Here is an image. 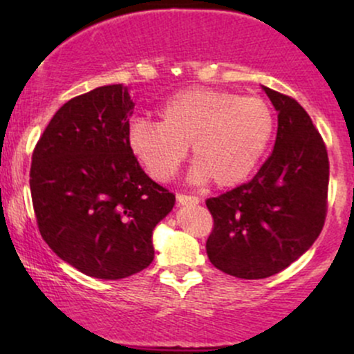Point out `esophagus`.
I'll list each match as a JSON object with an SVG mask.
<instances>
[{
	"label": "esophagus",
	"mask_w": 354,
	"mask_h": 354,
	"mask_svg": "<svg viewBox=\"0 0 354 354\" xmlns=\"http://www.w3.org/2000/svg\"><path fill=\"white\" fill-rule=\"evenodd\" d=\"M176 201H178V205H198V203H200V198L191 196V194L178 193L176 194Z\"/></svg>",
	"instance_id": "obj_1"
}]
</instances>
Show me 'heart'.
<instances>
[{"instance_id":"heart-1","label":"heart","mask_w":354,"mask_h":354,"mask_svg":"<svg viewBox=\"0 0 354 354\" xmlns=\"http://www.w3.org/2000/svg\"><path fill=\"white\" fill-rule=\"evenodd\" d=\"M160 123L135 120L128 146L156 181L176 174L191 146V178H213L221 188L245 181L265 154L274 131L270 103L214 88H188L158 109Z\"/></svg>"}]
</instances>
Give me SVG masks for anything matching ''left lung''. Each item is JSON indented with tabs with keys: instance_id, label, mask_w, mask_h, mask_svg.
I'll use <instances>...</instances> for the list:
<instances>
[{
	"instance_id": "1",
	"label": "left lung",
	"mask_w": 354,
	"mask_h": 354,
	"mask_svg": "<svg viewBox=\"0 0 354 354\" xmlns=\"http://www.w3.org/2000/svg\"><path fill=\"white\" fill-rule=\"evenodd\" d=\"M278 111L274 149L251 181L206 200L214 268L243 279L273 276L319 236L328 209L330 161L310 115L291 96L263 86Z\"/></svg>"
}]
</instances>
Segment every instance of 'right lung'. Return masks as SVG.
I'll use <instances>...</instances> for the list:
<instances>
[{"label":"right lung","instance_id":"right-lung-1","mask_svg":"<svg viewBox=\"0 0 354 354\" xmlns=\"http://www.w3.org/2000/svg\"><path fill=\"white\" fill-rule=\"evenodd\" d=\"M135 103L128 86H100L64 103L31 160L39 233L68 265L121 279L151 265L153 230L174 194L141 169L128 146Z\"/></svg>","mask_w":354,"mask_h":354}]
</instances>
